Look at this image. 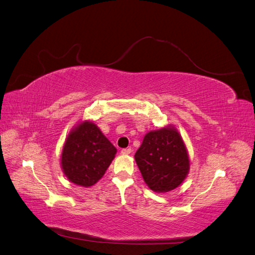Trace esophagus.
Instances as JSON below:
<instances>
[{"mask_svg":"<svg viewBox=\"0 0 255 255\" xmlns=\"http://www.w3.org/2000/svg\"><path fill=\"white\" fill-rule=\"evenodd\" d=\"M130 152H131V148H123L121 150V154L122 155H129Z\"/></svg>","mask_w":255,"mask_h":255,"instance_id":"obj_1","label":"esophagus"}]
</instances>
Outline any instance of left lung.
I'll return each mask as SVG.
<instances>
[{"label":"left lung","instance_id":"8db88e82","mask_svg":"<svg viewBox=\"0 0 255 255\" xmlns=\"http://www.w3.org/2000/svg\"><path fill=\"white\" fill-rule=\"evenodd\" d=\"M134 159L144 181L155 192H169L178 187L190 168L186 145L173 127L145 134Z\"/></svg>","mask_w":255,"mask_h":255}]
</instances>
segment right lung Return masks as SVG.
<instances>
[{
  "mask_svg": "<svg viewBox=\"0 0 255 255\" xmlns=\"http://www.w3.org/2000/svg\"><path fill=\"white\" fill-rule=\"evenodd\" d=\"M115 154L116 148L95 124L82 122L65 141L62 169L71 183L91 187L105 175Z\"/></svg>",
  "mask_w": 255,
  "mask_h": 255,
  "instance_id": "1",
  "label": "right lung"
}]
</instances>
